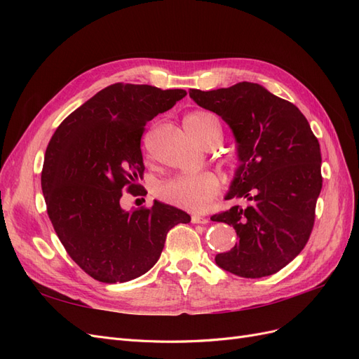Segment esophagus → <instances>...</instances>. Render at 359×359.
Returning <instances> with one entry per match:
<instances>
[{
  "label": "esophagus",
  "instance_id": "1",
  "mask_svg": "<svg viewBox=\"0 0 359 359\" xmlns=\"http://www.w3.org/2000/svg\"><path fill=\"white\" fill-rule=\"evenodd\" d=\"M191 223L206 224V223H208V219H206V217H201V215H191Z\"/></svg>",
  "mask_w": 359,
  "mask_h": 359
}]
</instances>
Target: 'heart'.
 Masks as SVG:
<instances>
[{
  "mask_svg": "<svg viewBox=\"0 0 359 359\" xmlns=\"http://www.w3.org/2000/svg\"><path fill=\"white\" fill-rule=\"evenodd\" d=\"M189 133L202 144L210 133L222 135L220 118L208 111H196L190 114L186 121ZM220 180L212 172L191 173V175L173 177L158 187V196L178 208L187 211H202L219 194Z\"/></svg>",
  "mask_w": 359,
  "mask_h": 359,
  "instance_id": "obj_1",
  "label": "heart"
}]
</instances>
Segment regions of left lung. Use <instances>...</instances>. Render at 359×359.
Returning <instances> with one entry per match:
<instances>
[{
  "instance_id": "obj_1",
  "label": "left lung",
  "mask_w": 359,
  "mask_h": 359,
  "mask_svg": "<svg viewBox=\"0 0 359 359\" xmlns=\"http://www.w3.org/2000/svg\"><path fill=\"white\" fill-rule=\"evenodd\" d=\"M189 94L233 130L241 166L226 199L250 201L244 208L235 205L211 217L232 226L238 236L215 262L245 278L273 276L301 253L311 235L322 190L319 140L295 104L257 83Z\"/></svg>"
}]
</instances>
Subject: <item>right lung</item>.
<instances>
[{"instance_id":"add662e5","label":"right lung","mask_w":359,"mask_h":359,"mask_svg":"<svg viewBox=\"0 0 359 359\" xmlns=\"http://www.w3.org/2000/svg\"><path fill=\"white\" fill-rule=\"evenodd\" d=\"M184 90L112 83L73 111L50 137L41 169L48 215L69 256L102 283H124L158 260L166 235L190 215L173 206L124 211V191L145 196V126Z\"/></svg>"}]
</instances>
